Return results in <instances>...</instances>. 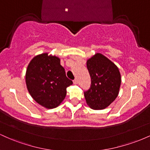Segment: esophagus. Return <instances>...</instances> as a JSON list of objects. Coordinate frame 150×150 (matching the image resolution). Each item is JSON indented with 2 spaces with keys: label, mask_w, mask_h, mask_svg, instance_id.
<instances>
[{
  "label": "esophagus",
  "mask_w": 150,
  "mask_h": 150,
  "mask_svg": "<svg viewBox=\"0 0 150 150\" xmlns=\"http://www.w3.org/2000/svg\"><path fill=\"white\" fill-rule=\"evenodd\" d=\"M73 83L75 84V85H77V84L78 83V81H77V79H75V80H73Z\"/></svg>",
  "instance_id": "obj_1"
}]
</instances>
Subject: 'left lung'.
<instances>
[{
	"label": "left lung",
	"mask_w": 150,
	"mask_h": 150,
	"mask_svg": "<svg viewBox=\"0 0 150 150\" xmlns=\"http://www.w3.org/2000/svg\"><path fill=\"white\" fill-rule=\"evenodd\" d=\"M91 86L84 92L86 103L91 108L101 110L108 107L118 97L121 76L116 66L99 53L87 61Z\"/></svg>",
	"instance_id": "8db88e82"
}]
</instances>
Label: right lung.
Returning <instances> with one entry per match:
<instances>
[{
	"label": "right lung",
	"mask_w": 150,
	"mask_h": 150,
	"mask_svg": "<svg viewBox=\"0 0 150 150\" xmlns=\"http://www.w3.org/2000/svg\"><path fill=\"white\" fill-rule=\"evenodd\" d=\"M28 92L41 106L54 108L66 96V88L73 84L65 75L57 56L44 53L31 60L25 74Z\"/></svg>",
	"instance_id": "obj_1"
}]
</instances>
